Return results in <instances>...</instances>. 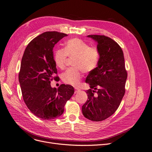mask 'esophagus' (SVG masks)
I'll use <instances>...</instances> for the list:
<instances>
[{
    "mask_svg": "<svg viewBox=\"0 0 152 152\" xmlns=\"http://www.w3.org/2000/svg\"><path fill=\"white\" fill-rule=\"evenodd\" d=\"M80 91V88H75V94H76V93L79 92Z\"/></svg>",
    "mask_w": 152,
    "mask_h": 152,
    "instance_id": "esophagus-1",
    "label": "esophagus"
}]
</instances>
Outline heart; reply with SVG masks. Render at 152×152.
Returning a JSON list of instances; mask_svg holds the SVG:
<instances>
[{"label": "heart", "mask_w": 152, "mask_h": 152, "mask_svg": "<svg viewBox=\"0 0 152 152\" xmlns=\"http://www.w3.org/2000/svg\"><path fill=\"white\" fill-rule=\"evenodd\" d=\"M67 56L75 57L74 67L69 68L63 73L62 78L66 84L77 86L83 76V70L90 72L96 69L100 62V52L95 47H90L88 43L77 38H71L66 42L64 48L56 50L53 61L60 69L65 67Z\"/></svg>", "instance_id": "1"}]
</instances>
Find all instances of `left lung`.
Instances as JSON below:
<instances>
[{
	"mask_svg": "<svg viewBox=\"0 0 152 152\" xmlns=\"http://www.w3.org/2000/svg\"><path fill=\"white\" fill-rule=\"evenodd\" d=\"M87 37L97 42L100 58L96 69L86 77L90 89L86 92L88 100L82 106V113L86 119L98 122L108 118L118 109L125 94L128 74L118 43L104 35Z\"/></svg>",
	"mask_w": 152,
	"mask_h": 152,
	"instance_id": "1",
	"label": "left lung"
}]
</instances>
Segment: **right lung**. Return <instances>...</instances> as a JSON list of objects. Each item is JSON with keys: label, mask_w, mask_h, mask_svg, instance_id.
Segmentation results:
<instances>
[{"label": "right lung", "mask_w": 152, "mask_h": 152, "mask_svg": "<svg viewBox=\"0 0 152 152\" xmlns=\"http://www.w3.org/2000/svg\"><path fill=\"white\" fill-rule=\"evenodd\" d=\"M67 34L47 31L28 43L22 57L19 81L23 100L32 113L43 120L61 116L64 106L74 94V88L61 85L52 88L50 81L58 76L53 48Z\"/></svg>", "instance_id": "obj_1"}]
</instances>
